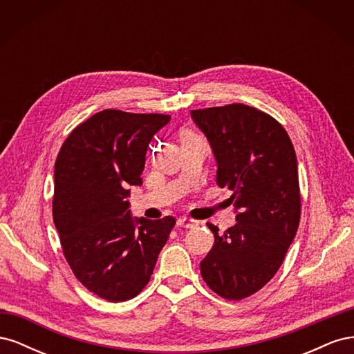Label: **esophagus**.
I'll return each mask as SVG.
<instances>
[{"label": "esophagus", "mask_w": 354, "mask_h": 354, "mask_svg": "<svg viewBox=\"0 0 354 354\" xmlns=\"http://www.w3.org/2000/svg\"><path fill=\"white\" fill-rule=\"evenodd\" d=\"M177 224L180 227H185V229H194V227H196L198 226V221L196 220H194V218H187V217H180L178 220H177Z\"/></svg>", "instance_id": "obj_1"}]
</instances>
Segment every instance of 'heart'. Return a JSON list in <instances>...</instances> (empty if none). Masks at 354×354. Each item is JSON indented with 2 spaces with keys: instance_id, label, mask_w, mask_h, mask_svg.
Listing matches in <instances>:
<instances>
[{
  "instance_id": "1",
  "label": "heart",
  "mask_w": 354,
  "mask_h": 354,
  "mask_svg": "<svg viewBox=\"0 0 354 354\" xmlns=\"http://www.w3.org/2000/svg\"><path fill=\"white\" fill-rule=\"evenodd\" d=\"M189 136H195V134H194V133H190V131H187V130H186V131H181V134H180V137H181V138L189 137Z\"/></svg>"
}]
</instances>
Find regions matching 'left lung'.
Wrapping results in <instances>:
<instances>
[{
    "instance_id": "obj_1",
    "label": "left lung",
    "mask_w": 354,
    "mask_h": 354,
    "mask_svg": "<svg viewBox=\"0 0 354 354\" xmlns=\"http://www.w3.org/2000/svg\"><path fill=\"white\" fill-rule=\"evenodd\" d=\"M217 160L216 181L233 190L236 224L223 234L207 223L214 245L201 274L226 299L255 294L279 270L301 216L297 156L273 116L232 103L192 111Z\"/></svg>"
}]
</instances>
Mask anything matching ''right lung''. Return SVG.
<instances>
[{
    "label": "right lung",
    "mask_w": 354,
    "mask_h": 354,
    "mask_svg": "<svg viewBox=\"0 0 354 354\" xmlns=\"http://www.w3.org/2000/svg\"><path fill=\"white\" fill-rule=\"evenodd\" d=\"M162 113L104 109L80 124L55 165L53 220L75 277L111 303L131 299L151 281L176 218H133L130 186H140Z\"/></svg>",
    "instance_id": "add662e5"
}]
</instances>
